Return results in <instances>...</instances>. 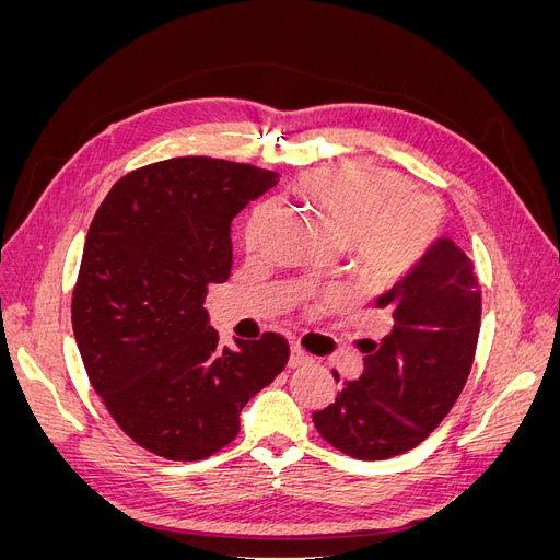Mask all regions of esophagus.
Wrapping results in <instances>:
<instances>
[{
  "mask_svg": "<svg viewBox=\"0 0 560 560\" xmlns=\"http://www.w3.org/2000/svg\"><path fill=\"white\" fill-rule=\"evenodd\" d=\"M313 358H311V354L306 352V350H303L299 343H292L290 346V366L292 369H296V366H301V364H306V362H311Z\"/></svg>",
  "mask_w": 560,
  "mask_h": 560,
  "instance_id": "obj_1",
  "label": "esophagus"
}]
</instances>
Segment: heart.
I'll return each instance as SVG.
<instances>
[{
	"label": "heart",
	"instance_id": "b5f03b06",
	"mask_svg": "<svg viewBox=\"0 0 560 560\" xmlns=\"http://www.w3.org/2000/svg\"><path fill=\"white\" fill-rule=\"evenodd\" d=\"M301 198L350 241L358 273L371 282H393L416 268L442 229V208L413 191L411 182L387 167L341 163L317 167L296 182ZM273 222V206L252 212L245 243L257 247Z\"/></svg>",
	"mask_w": 560,
	"mask_h": 560
}]
</instances>
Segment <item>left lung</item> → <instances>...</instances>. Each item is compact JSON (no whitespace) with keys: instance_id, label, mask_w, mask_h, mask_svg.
<instances>
[{"instance_id":"1","label":"left lung","mask_w":560,"mask_h":560,"mask_svg":"<svg viewBox=\"0 0 560 560\" xmlns=\"http://www.w3.org/2000/svg\"><path fill=\"white\" fill-rule=\"evenodd\" d=\"M376 306L389 329L362 341V376L313 413L322 439L358 460L411 451L448 416L477 352L481 284L467 254L442 238Z\"/></svg>"}]
</instances>
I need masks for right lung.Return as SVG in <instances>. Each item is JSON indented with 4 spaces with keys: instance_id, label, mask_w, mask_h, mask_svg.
<instances>
[{
    "instance_id": "right-lung-1",
    "label": "right lung",
    "mask_w": 560,
    "mask_h": 560,
    "mask_svg": "<svg viewBox=\"0 0 560 560\" xmlns=\"http://www.w3.org/2000/svg\"><path fill=\"white\" fill-rule=\"evenodd\" d=\"M276 184L249 163L167 159L118 179L93 217L72 296L77 346L116 425L167 460L231 444L243 406L290 358L273 331L219 346L202 308L231 276L235 214Z\"/></svg>"
}]
</instances>
